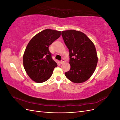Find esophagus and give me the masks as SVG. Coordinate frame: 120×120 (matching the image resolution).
I'll return each mask as SVG.
<instances>
[{
    "instance_id": "1",
    "label": "esophagus",
    "mask_w": 120,
    "mask_h": 120,
    "mask_svg": "<svg viewBox=\"0 0 120 120\" xmlns=\"http://www.w3.org/2000/svg\"><path fill=\"white\" fill-rule=\"evenodd\" d=\"M64 61H65V60H64V59H62V60H61V61H60V64H63V63H64Z\"/></svg>"
}]
</instances>
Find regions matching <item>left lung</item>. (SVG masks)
Returning a JSON list of instances; mask_svg holds the SVG:
<instances>
[{
    "instance_id": "1",
    "label": "left lung",
    "mask_w": 120,
    "mask_h": 120,
    "mask_svg": "<svg viewBox=\"0 0 120 120\" xmlns=\"http://www.w3.org/2000/svg\"><path fill=\"white\" fill-rule=\"evenodd\" d=\"M64 43L70 52L71 68L65 73L72 82H85L95 71L98 56L94 43L83 32L75 30L61 31Z\"/></svg>"
}]
</instances>
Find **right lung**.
<instances>
[{
  "instance_id": "add662e5",
  "label": "right lung",
  "mask_w": 120,
  "mask_h": 120,
  "mask_svg": "<svg viewBox=\"0 0 120 120\" xmlns=\"http://www.w3.org/2000/svg\"><path fill=\"white\" fill-rule=\"evenodd\" d=\"M61 35V31L46 29L32 38L23 56L24 70L32 81L45 82L51 77L57 66L52 57L49 47Z\"/></svg>"
}]
</instances>
